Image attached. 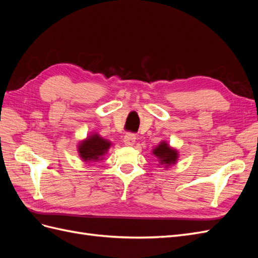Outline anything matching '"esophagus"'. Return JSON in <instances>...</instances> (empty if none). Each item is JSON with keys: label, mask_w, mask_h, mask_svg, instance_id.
Segmentation results:
<instances>
[{"label": "esophagus", "mask_w": 258, "mask_h": 258, "mask_svg": "<svg viewBox=\"0 0 258 258\" xmlns=\"http://www.w3.org/2000/svg\"><path fill=\"white\" fill-rule=\"evenodd\" d=\"M136 140H137V138H136L135 135L127 134L123 138V142L127 146H134L135 143H136Z\"/></svg>", "instance_id": "1"}]
</instances>
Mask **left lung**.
Listing matches in <instances>:
<instances>
[{"mask_svg": "<svg viewBox=\"0 0 258 258\" xmlns=\"http://www.w3.org/2000/svg\"><path fill=\"white\" fill-rule=\"evenodd\" d=\"M153 155L158 159L159 165L165 169L174 166L178 159V152L176 148L171 147L167 141H161L157 146L153 148Z\"/></svg>", "mask_w": 258, "mask_h": 258, "instance_id": "left-lung-1", "label": "left lung"}]
</instances>
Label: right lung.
Instances as JSON below:
<instances>
[{
	"label": "right lung",
	"instance_id": "obj_1",
	"mask_svg": "<svg viewBox=\"0 0 258 258\" xmlns=\"http://www.w3.org/2000/svg\"><path fill=\"white\" fill-rule=\"evenodd\" d=\"M112 145L111 141L102 138L97 132H91L77 144V152L84 162H98L103 160Z\"/></svg>",
	"mask_w": 258,
	"mask_h": 258
}]
</instances>
